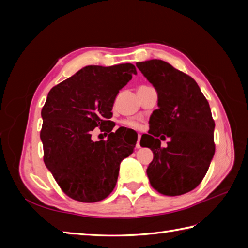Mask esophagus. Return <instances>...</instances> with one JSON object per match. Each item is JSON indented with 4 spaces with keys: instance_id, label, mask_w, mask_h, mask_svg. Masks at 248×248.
<instances>
[{
    "instance_id": "obj_1",
    "label": "esophagus",
    "mask_w": 248,
    "mask_h": 248,
    "mask_svg": "<svg viewBox=\"0 0 248 248\" xmlns=\"http://www.w3.org/2000/svg\"><path fill=\"white\" fill-rule=\"evenodd\" d=\"M140 140H141V134H138V141H137V144H136V148L137 149H140L141 148Z\"/></svg>"
}]
</instances>
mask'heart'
<instances>
[{
    "label": "heart",
    "instance_id": "obj_1",
    "mask_svg": "<svg viewBox=\"0 0 248 248\" xmlns=\"http://www.w3.org/2000/svg\"><path fill=\"white\" fill-rule=\"evenodd\" d=\"M123 124L124 125V127H128L131 129H139V127H140L139 123L133 119H125L123 121Z\"/></svg>",
    "mask_w": 248,
    "mask_h": 248
}]
</instances>
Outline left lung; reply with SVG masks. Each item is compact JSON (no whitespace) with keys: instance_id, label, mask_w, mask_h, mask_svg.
<instances>
[{"instance_id":"8db88e82","label":"left lung","mask_w":248,"mask_h":248,"mask_svg":"<svg viewBox=\"0 0 248 248\" xmlns=\"http://www.w3.org/2000/svg\"><path fill=\"white\" fill-rule=\"evenodd\" d=\"M137 66L158 94L149 134L140 141L154 154L146 170L150 184L165 196L187 194L202 182L215 155L216 124L209 103L194 78L167 62L153 59ZM161 134L171 139L166 148L160 146Z\"/></svg>"}]
</instances>
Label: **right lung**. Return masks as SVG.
<instances>
[{
  "label": "right lung",
  "instance_id": "right-lung-1",
  "mask_svg": "<svg viewBox=\"0 0 248 248\" xmlns=\"http://www.w3.org/2000/svg\"><path fill=\"white\" fill-rule=\"evenodd\" d=\"M133 74L131 63L89 65L50 90L41 109L44 162L70 198L97 202L114 190L120 163L137 141L125 143L109 119L117 94ZM97 126L108 133L106 141H91Z\"/></svg>",
  "mask_w": 248,
  "mask_h": 248
}]
</instances>
